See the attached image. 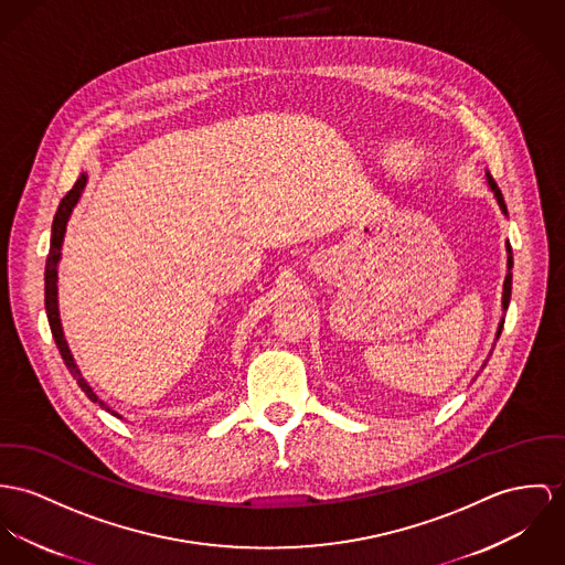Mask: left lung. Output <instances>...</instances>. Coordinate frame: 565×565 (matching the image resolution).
<instances>
[{"mask_svg": "<svg viewBox=\"0 0 565 565\" xmlns=\"http://www.w3.org/2000/svg\"><path fill=\"white\" fill-rule=\"evenodd\" d=\"M486 180H488L490 191L494 193V200H497V204H499L501 213L508 217V206H505V202H503L501 189L497 186V182L492 180V175L488 174V172H486ZM505 252H508V275H505V281H503V297H501V307H503V311H508L510 297H512V266H514V260H512V247H510V243H505ZM503 322H505V318H501V322H499V327H497V340H499V335H501ZM483 365H486V363H483Z\"/></svg>", "mask_w": 565, "mask_h": 565, "instance_id": "left-lung-1", "label": "left lung"}]
</instances>
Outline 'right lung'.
Returning a JSON list of instances; mask_svg holds the SVG:
<instances>
[{
    "mask_svg": "<svg viewBox=\"0 0 565 565\" xmlns=\"http://www.w3.org/2000/svg\"><path fill=\"white\" fill-rule=\"evenodd\" d=\"M87 174L79 175L75 186L62 198L60 206H57V213L53 217V225H51V249H49V256H46V264H44V309H46V318H49V327H51V333H53V340L60 348V354L66 363V367L71 370V374L77 379L79 387L86 393L87 397L92 402H96L100 408H105L107 413H111L114 417L122 419V415L118 411H114L105 399H100L96 395V391L89 387L71 348L68 342L64 338V329H62V320H60V307H57V268H60V260H62V245H64V236H66V225H68V218L73 215L77 202L82 200V193L86 189Z\"/></svg>",
    "mask_w": 565,
    "mask_h": 565,
    "instance_id": "right-lung-1",
    "label": "right lung"
}]
</instances>
